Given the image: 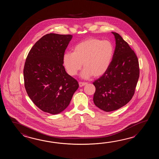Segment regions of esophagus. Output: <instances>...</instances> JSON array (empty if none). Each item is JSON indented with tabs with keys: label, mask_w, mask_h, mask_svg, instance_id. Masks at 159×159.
<instances>
[{
	"label": "esophagus",
	"mask_w": 159,
	"mask_h": 159,
	"mask_svg": "<svg viewBox=\"0 0 159 159\" xmlns=\"http://www.w3.org/2000/svg\"><path fill=\"white\" fill-rule=\"evenodd\" d=\"M86 84H87L86 82H79V86H80V87H82V86H84L86 85Z\"/></svg>",
	"instance_id": "esophagus-1"
}]
</instances>
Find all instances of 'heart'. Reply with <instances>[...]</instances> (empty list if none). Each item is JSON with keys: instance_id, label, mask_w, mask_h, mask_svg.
<instances>
[{"instance_id": "heart-1", "label": "heart", "mask_w": 159, "mask_h": 159, "mask_svg": "<svg viewBox=\"0 0 159 159\" xmlns=\"http://www.w3.org/2000/svg\"><path fill=\"white\" fill-rule=\"evenodd\" d=\"M114 49L107 40L89 38L77 44L73 52H66L63 56V64L69 75L75 76L82 66L81 77H100L107 70L111 63Z\"/></svg>"}]
</instances>
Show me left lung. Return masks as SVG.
<instances>
[{"instance_id": "8db88e82", "label": "left lung", "mask_w": 159, "mask_h": 159, "mask_svg": "<svg viewBox=\"0 0 159 159\" xmlns=\"http://www.w3.org/2000/svg\"><path fill=\"white\" fill-rule=\"evenodd\" d=\"M115 36L114 53L104 75L95 80L93 101L106 112L116 110L130 101L139 77L138 57L128 43L118 34Z\"/></svg>"}]
</instances>
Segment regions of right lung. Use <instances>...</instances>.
Wrapping results in <instances>:
<instances>
[{
    "label": "right lung",
    "mask_w": 159,
    "mask_h": 159,
    "mask_svg": "<svg viewBox=\"0 0 159 159\" xmlns=\"http://www.w3.org/2000/svg\"><path fill=\"white\" fill-rule=\"evenodd\" d=\"M73 36L49 34L31 48L24 65V86L42 111L58 114L68 107L78 82L65 71L63 56Z\"/></svg>",
    "instance_id": "add662e5"
}]
</instances>
